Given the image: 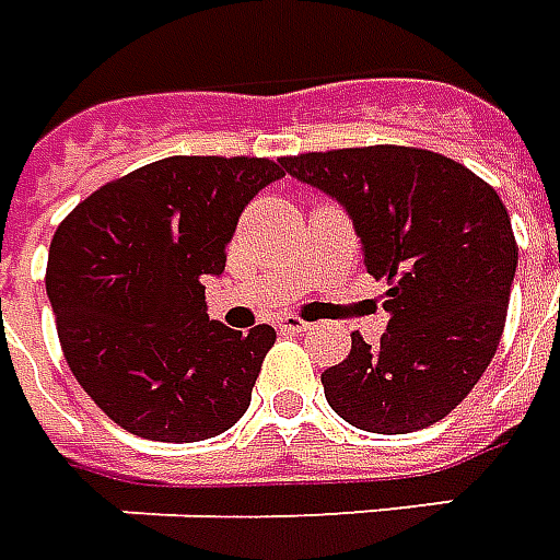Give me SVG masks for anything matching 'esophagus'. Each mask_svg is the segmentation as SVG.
Segmentation results:
<instances>
[{"label":"esophagus","instance_id":"esophagus-1","mask_svg":"<svg viewBox=\"0 0 560 560\" xmlns=\"http://www.w3.org/2000/svg\"><path fill=\"white\" fill-rule=\"evenodd\" d=\"M277 328H280V331H289V335H295V331H307L311 325L304 323V319H299V316H280V319H277Z\"/></svg>","mask_w":560,"mask_h":560}]
</instances>
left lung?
I'll return each mask as SVG.
<instances>
[{
    "label": "left lung",
    "instance_id": "8db88e82",
    "mask_svg": "<svg viewBox=\"0 0 560 560\" xmlns=\"http://www.w3.org/2000/svg\"><path fill=\"white\" fill-rule=\"evenodd\" d=\"M347 210L368 273L388 280L380 343L323 374L343 422L407 434L462 404L494 359L518 247L501 196L470 168L416 147H350L280 160Z\"/></svg>",
    "mask_w": 560,
    "mask_h": 560
}]
</instances>
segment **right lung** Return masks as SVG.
Wrapping results in <instances>:
<instances>
[{
  "label": "right lung",
  "mask_w": 560,
  "mask_h": 560,
  "mask_svg": "<svg viewBox=\"0 0 560 560\" xmlns=\"http://www.w3.org/2000/svg\"><path fill=\"white\" fill-rule=\"evenodd\" d=\"M280 162L168 156L102 186L50 241L47 301L71 374L129 434L196 443L247 413L271 325L208 316L205 280Z\"/></svg>",
  "instance_id": "1"
}]
</instances>
